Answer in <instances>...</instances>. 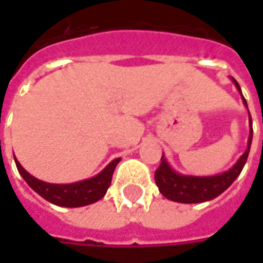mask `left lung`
Masks as SVG:
<instances>
[{"mask_svg": "<svg viewBox=\"0 0 263 263\" xmlns=\"http://www.w3.org/2000/svg\"><path fill=\"white\" fill-rule=\"evenodd\" d=\"M233 82L236 83V86L240 90L237 82L234 79H233ZM240 93H241V90H240ZM241 98H243V95H241ZM243 102L248 106L245 98H243ZM250 123H252V118H250ZM252 136H253V128L250 124V136H249V146L246 152L241 155V158L238 159L234 167L228 170L227 173L219 174V176H180L171 170V167L167 164V161L162 157L161 158V164L155 171V183H157L159 192L170 200L180 202V203H200V202H206V200L219 196L224 190H227L228 187L233 184V181L237 178L238 174L241 173V170L245 167V164L248 161L249 151H250Z\"/></svg>", "mask_w": 263, "mask_h": 263, "instance_id": "8db88e82", "label": "left lung"}]
</instances>
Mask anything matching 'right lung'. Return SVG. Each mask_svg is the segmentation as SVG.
<instances>
[{"label":"right lung","instance_id":"add662e5","mask_svg":"<svg viewBox=\"0 0 263 263\" xmlns=\"http://www.w3.org/2000/svg\"><path fill=\"white\" fill-rule=\"evenodd\" d=\"M14 161L18 173L37 195H41L48 202L58 205V206L77 208L90 205L105 196L106 190L112 180L114 170H116L117 164L120 162V158L109 162V165L93 178L73 183V184H51V183L41 181L33 176H30L25 168L18 164V161L15 158Z\"/></svg>","mask_w":263,"mask_h":263}]
</instances>
